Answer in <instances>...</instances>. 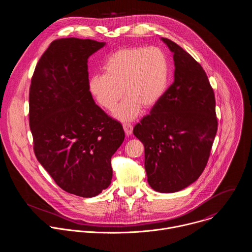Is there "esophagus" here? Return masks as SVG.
<instances>
[{
  "label": "esophagus",
  "mask_w": 252,
  "mask_h": 252,
  "mask_svg": "<svg viewBox=\"0 0 252 252\" xmlns=\"http://www.w3.org/2000/svg\"><path fill=\"white\" fill-rule=\"evenodd\" d=\"M124 130L126 135H130L132 133V126L129 124H124Z\"/></svg>",
  "instance_id": "esophagus-1"
}]
</instances>
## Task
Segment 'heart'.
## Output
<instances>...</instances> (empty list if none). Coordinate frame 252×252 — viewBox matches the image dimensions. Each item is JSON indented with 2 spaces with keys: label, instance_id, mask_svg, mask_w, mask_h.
<instances>
[{
  "label": "heart",
  "instance_id": "obj_1",
  "mask_svg": "<svg viewBox=\"0 0 252 252\" xmlns=\"http://www.w3.org/2000/svg\"><path fill=\"white\" fill-rule=\"evenodd\" d=\"M103 74L89 80V92L102 109L113 112L122 98L115 117L122 122L134 120L151 110L163 96L169 78L166 56L158 48L131 47L111 54L103 63Z\"/></svg>",
  "mask_w": 252,
  "mask_h": 252
}]
</instances>
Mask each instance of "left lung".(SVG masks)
<instances>
[{"label": "left lung", "instance_id": "obj_1", "mask_svg": "<svg viewBox=\"0 0 252 252\" xmlns=\"http://www.w3.org/2000/svg\"><path fill=\"white\" fill-rule=\"evenodd\" d=\"M174 81L151 114L133 128L145 146L149 185L162 193L194 183L206 166L218 131L213 90L202 66L174 42Z\"/></svg>", "mask_w": 252, "mask_h": 252}]
</instances>
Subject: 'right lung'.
<instances>
[{
	"instance_id": "add662e5",
	"label": "right lung",
	"mask_w": 252,
	"mask_h": 252,
	"mask_svg": "<svg viewBox=\"0 0 252 252\" xmlns=\"http://www.w3.org/2000/svg\"><path fill=\"white\" fill-rule=\"evenodd\" d=\"M105 43L78 38L51 43L31 82L30 128L35 158L64 191L93 197L109 188L123 126L89 92L88 59Z\"/></svg>"
}]
</instances>
